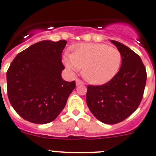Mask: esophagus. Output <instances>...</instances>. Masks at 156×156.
<instances>
[{"label":"esophagus","mask_w":156,"mask_h":156,"mask_svg":"<svg viewBox=\"0 0 156 156\" xmlns=\"http://www.w3.org/2000/svg\"><path fill=\"white\" fill-rule=\"evenodd\" d=\"M75 82H76V85H83L84 82L82 81H81L80 79H76V81H75Z\"/></svg>","instance_id":"34e87169"}]
</instances>
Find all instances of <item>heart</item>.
Masks as SVG:
<instances>
[{
    "label": "heart",
    "instance_id": "heart-1",
    "mask_svg": "<svg viewBox=\"0 0 156 156\" xmlns=\"http://www.w3.org/2000/svg\"><path fill=\"white\" fill-rule=\"evenodd\" d=\"M72 54L63 56V63L70 71L83 68V77L93 85H102L118 72L122 55L116 47L103 43H79L73 46Z\"/></svg>",
    "mask_w": 156,
    "mask_h": 156
}]
</instances>
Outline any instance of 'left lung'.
I'll return each instance as SVG.
<instances>
[{"label": "left lung", "mask_w": 156, "mask_h": 156, "mask_svg": "<svg viewBox=\"0 0 156 156\" xmlns=\"http://www.w3.org/2000/svg\"><path fill=\"white\" fill-rule=\"evenodd\" d=\"M121 53L122 63L116 75L102 85H88L86 102L97 120L107 124L120 123L139 106L147 74L141 57L123 43L110 40Z\"/></svg>", "instance_id": "obj_1"}]
</instances>
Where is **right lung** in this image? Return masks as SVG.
Segmentation results:
<instances>
[{"label":"right lung","instance_id":"right-lung-1","mask_svg":"<svg viewBox=\"0 0 156 156\" xmlns=\"http://www.w3.org/2000/svg\"><path fill=\"white\" fill-rule=\"evenodd\" d=\"M66 40H43L15 57L7 71L8 95L22 118L43 124L55 120L75 88L61 77V54Z\"/></svg>","mask_w":156,"mask_h":156}]
</instances>
